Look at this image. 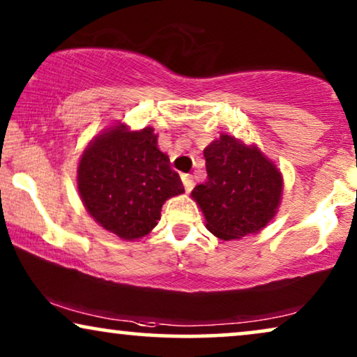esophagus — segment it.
Masks as SVG:
<instances>
[{
    "mask_svg": "<svg viewBox=\"0 0 357 357\" xmlns=\"http://www.w3.org/2000/svg\"><path fill=\"white\" fill-rule=\"evenodd\" d=\"M182 182H183V187H185V192L190 193L195 187V182H193V177L190 174H183L182 175Z\"/></svg>",
    "mask_w": 357,
    "mask_h": 357,
    "instance_id": "34e87169",
    "label": "esophagus"
}]
</instances>
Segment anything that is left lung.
<instances>
[{
  "label": "left lung",
  "mask_w": 357,
  "mask_h": 357,
  "mask_svg": "<svg viewBox=\"0 0 357 357\" xmlns=\"http://www.w3.org/2000/svg\"><path fill=\"white\" fill-rule=\"evenodd\" d=\"M208 178L192 198L206 227L222 241L260 232L275 218L282 195V175L257 146L222 133L203 151Z\"/></svg>",
  "instance_id": "1"
}]
</instances>
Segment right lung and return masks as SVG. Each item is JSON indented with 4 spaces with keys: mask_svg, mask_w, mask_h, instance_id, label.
Masks as SVG:
<instances>
[{
    "mask_svg": "<svg viewBox=\"0 0 357 357\" xmlns=\"http://www.w3.org/2000/svg\"><path fill=\"white\" fill-rule=\"evenodd\" d=\"M77 190L96 222L123 241L148 236L165 199L185 192L169 155L158 148L154 130L130 131L123 123L96 136L84 149Z\"/></svg>",
    "mask_w": 357,
    "mask_h": 357,
    "instance_id": "right-lung-1",
    "label": "right lung"
}]
</instances>
